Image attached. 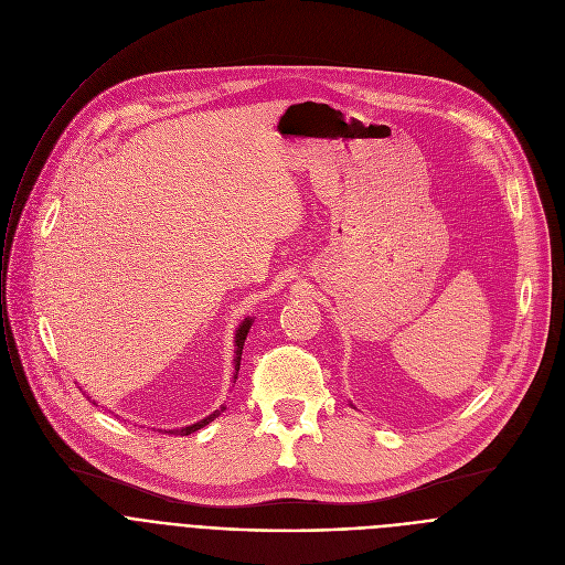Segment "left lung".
<instances>
[{"label":"left lung","mask_w":565,"mask_h":565,"mask_svg":"<svg viewBox=\"0 0 565 565\" xmlns=\"http://www.w3.org/2000/svg\"><path fill=\"white\" fill-rule=\"evenodd\" d=\"M351 407H353V405H351Z\"/></svg>","instance_id":"8db88e82"}]
</instances>
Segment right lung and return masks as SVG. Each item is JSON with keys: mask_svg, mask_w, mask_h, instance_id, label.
Here are the masks:
<instances>
[{"mask_svg": "<svg viewBox=\"0 0 565 565\" xmlns=\"http://www.w3.org/2000/svg\"><path fill=\"white\" fill-rule=\"evenodd\" d=\"M253 321H255V317H246L244 321H241L238 324V329L234 331V362H232V382H236V377H238V366H241V353H244V344H246V338H248V333H250V327H253ZM96 405V402H94ZM227 407L225 405H221L216 412H212L210 416H205L203 420H199V423H194V425H188V427H181V429H166V434H174V436H190V434H194V431H199V429H203L205 425H210L214 418H218L223 412H225Z\"/></svg>", "mask_w": 565, "mask_h": 565, "instance_id": "1", "label": "right lung"}]
</instances>
